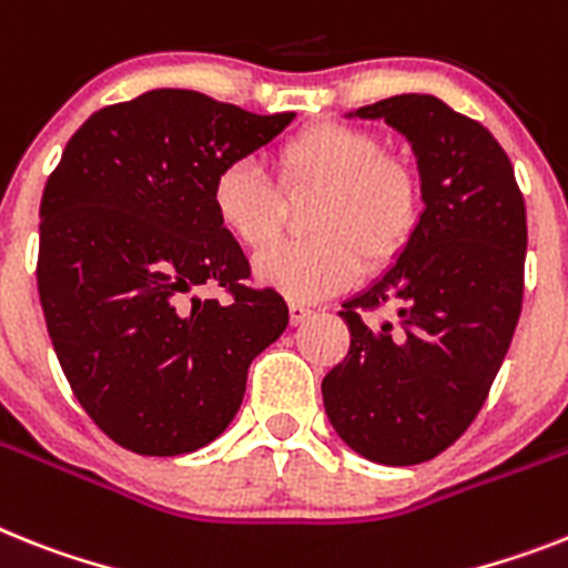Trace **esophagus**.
<instances>
[{"label":"esophagus","instance_id":"esophagus-1","mask_svg":"<svg viewBox=\"0 0 568 568\" xmlns=\"http://www.w3.org/2000/svg\"><path fill=\"white\" fill-rule=\"evenodd\" d=\"M312 314L314 312L306 306V303H288V317H292V326H297V323L308 321Z\"/></svg>","mask_w":568,"mask_h":568}]
</instances>
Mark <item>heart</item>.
Returning a JSON list of instances; mask_svg holds the SVG:
<instances>
[{"instance_id": "1", "label": "heart", "mask_w": 568, "mask_h": 568, "mask_svg": "<svg viewBox=\"0 0 568 568\" xmlns=\"http://www.w3.org/2000/svg\"><path fill=\"white\" fill-rule=\"evenodd\" d=\"M276 175L288 199L321 193L308 213L306 242H288L256 260L260 283L292 300H323L357 276L389 268L422 225V179L416 166L384 152L364 126L312 123L276 150ZM283 193L260 166L236 159L216 173L211 207L219 227L245 251H265L285 225Z\"/></svg>"}]
</instances>
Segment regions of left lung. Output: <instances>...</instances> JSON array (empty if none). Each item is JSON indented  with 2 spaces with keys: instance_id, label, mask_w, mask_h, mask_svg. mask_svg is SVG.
Segmentation results:
<instances>
[{
  "instance_id": "8db88e82",
  "label": "left lung",
  "mask_w": 568,
  "mask_h": 568,
  "mask_svg": "<svg viewBox=\"0 0 568 568\" xmlns=\"http://www.w3.org/2000/svg\"><path fill=\"white\" fill-rule=\"evenodd\" d=\"M349 118L387 121L416 152L422 225L387 274L343 303L349 355L323 378L337 436L378 465H418L483 409L523 308L526 202L483 123L433 94H395ZM389 307L387 322L372 312Z\"/></svg>"
}]
</instances>
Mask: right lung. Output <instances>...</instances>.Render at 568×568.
<instances>
[{"label":"right lung","mask_w":568,"mask_h":568,"mask_svg":"<svg viewBox=\"0 0 568 568\" xmlns=\"http://www.w3.org/2000/svg\"><path fill=\"white\" fill-rule=\"evenodd\" d=\"M292 121L152 89L94 112L45 181V326L78 402L132 454H193L222 436L251 361L288 326L274 288L245 285L251 265L213 216L211 184ZM202 284L232 300L202 301Z\"/></svg>","instance_id":"add662e5"}]
</instances>
